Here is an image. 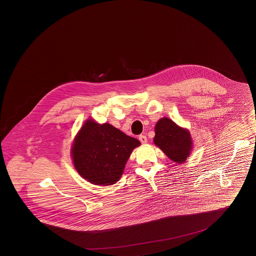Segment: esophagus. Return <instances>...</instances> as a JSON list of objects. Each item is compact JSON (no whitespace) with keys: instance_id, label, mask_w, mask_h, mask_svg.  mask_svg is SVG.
Instances as JSON below:
<instances>
[{"instance_id":"34e87169","label":"esophagus","mask_w":256,"mask_h":256,"mask_svg":"<svg viewBox=\"0 0 256 256\" xmlns=\"http://www.w3.org/2000/svg\"><path fill=\"white\" fill-rule=\"evenodd\" d=\"M139 140H140V142H141L142 144H146V141H148V138H146V135L141 134V135L139 136Z\"/></svg>"}]
</instances>
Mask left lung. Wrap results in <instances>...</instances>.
<instances>
[{"mask_svg":"<svg viewBox=\"0 0 256 256\" xmlns=\"http://www.w3.org/2000/svg\"><path fill=\"white\" fill-rule=\"evenodd\" d=\"M154 142L174 162L182 163L192 150L191 135L168 118L160 119L156 126Z\"/></svg>","mask_w":256,"mask_h":256,"instance_id":"1","label":"left lung"}]
</instances>
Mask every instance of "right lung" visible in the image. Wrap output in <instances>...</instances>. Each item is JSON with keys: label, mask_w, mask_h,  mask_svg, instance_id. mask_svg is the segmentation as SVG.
<instances>
[{"label": "right lung", "mask_w": 256, "mask_h": 256, "mask_svg": "<svg viewBox=\"0 0 256 256\" xmlns=\"http://www.w3.org/2000/svg\"><path fill=\"white\" fill-rule=\"evenodd\" d=\"M140 142L110 124L86 121L72 146L74 165L78 174L97 185L114 184Z\"/></svg>", "instance_id": "1"}]
</instances>
